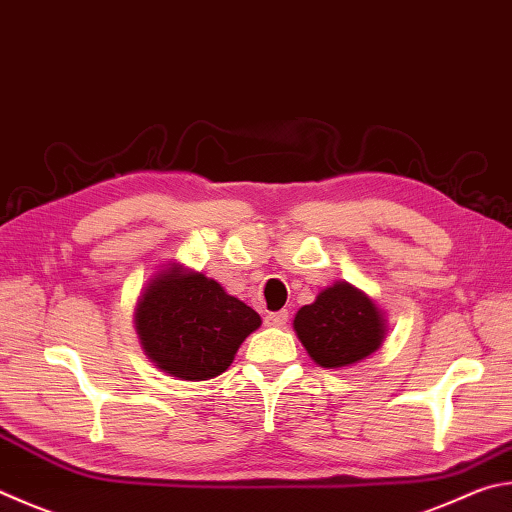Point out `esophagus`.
Returning <instances> with one entry per match:
<instances>
[{
	"label": "esophagus",
	"instance_id": "34e87169",
	"mask_svg": "<svg viewBox=\"0 0 512 512\" xmlns=\"http://www.w3.org/2000/svg\"><path fill=\"white\" fill-rule=\"evenodd\" d=\"M288 322V311H275V313H268L266 315V324L268 327H284V324Z\"/></svg>",
	"mask_w": 512,
	"mask_h": 512
}]
</instances>
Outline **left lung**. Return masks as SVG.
<instances>
[{
  "label": "left lung",
  "mask_w": 512,
  "mask_h": 512,
  "mask_svg": "<svg viewBox=\"0 0 512 512\" xmlns=\"http://www.w3.org/2000/svg\"><path fill=\"white\" fill-rule=\"evenodd\" d=\"M293 329L315 365L347 369L383 347L387 318L365 291L333 282L295 313Z\"/></svg>",
  "instance_id": "left-lung-1"
}]
</instances>
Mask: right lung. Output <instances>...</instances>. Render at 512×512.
Instances as JSON below:
<instances>
[{
    "label": "right lung",
    "mask_w": 512,
    "mask_h": 512,
    "mask_svg": "<svg viewBox=\"0 0 512 512\" xmlns=\"http://www.w3.org/2000/svg\"><path fill=\"white\" fill-rule=\"evenodd\" d=\"M259 327L257 311L181 262L150 275L134 306L145 356L167 376L192 383L224 374L241 342Z\"/></svg>",
    "instance_id": "right-lung-1"
}]
</instances>
